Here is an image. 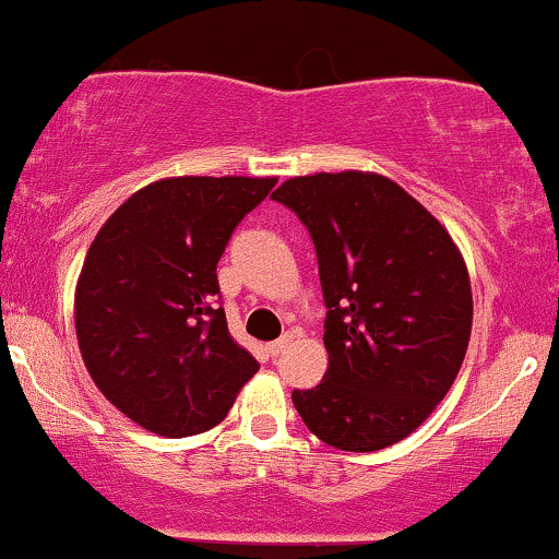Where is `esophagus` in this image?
<instances>
[{"instance_id":"obj_1","label":"esophagus","mask_w":559,"mask_h":559,"mask_svg":"<svg viewBox=\"0 0 559 559\" xmlns=\"http://www.w3.org/2000/svg\"><path fill=\"white\" fill-rule=\"evenodd\" d=\"M286 346H292V335H286V338L273 341V344H267V354H271V356H278L281 352H284Z\"/></svg>"}]
</instances>
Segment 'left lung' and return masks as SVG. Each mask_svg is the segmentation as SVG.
Here are the masks:
<instances>
[{"instance_id":"1","label":"left lung","mask_w":559,"mask_h":559,"mask_svg":"<svg viewBox=\"0 0 559 559\" xmlns=\"http://www.w3.org/2000/svg\"><path fill=\"white\" fill-rule=\"evenodd\" d=\"M318 250L328 369L294 390L309 432L348 453L401 442L448 395L472 338L466 260L448 228L374 171L292 177L271 194Z\"/></svg>"}]
</instances>
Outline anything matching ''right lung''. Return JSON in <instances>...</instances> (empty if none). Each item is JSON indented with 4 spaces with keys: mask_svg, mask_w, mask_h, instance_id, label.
I'll list each match as a JSON object with an SVG mask.
<instances>
[{
    "mask_svg": "<svg viewBox=\"0 0 559 559\" xmlns=\"http://www.w3.org/2000/svg\"><path fill=\"white\" fill-rule=\"evenodd\" d=\"M275 177H166L114 211L75 286L85 369L147 432L190 437L226 419L258 359L231 338L215 265Z\"/></svg>",
    "mask_w": 559,
    "mask_h": 559,
    "instance_id": "1",
    "label": "right lung"
}]
</instances>
